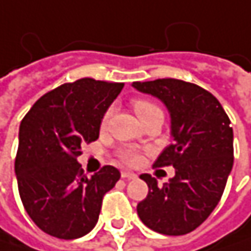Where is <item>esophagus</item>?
Instances as JSON below:
<instances>
[{
	"mask_svg": "<svg viewBox=\"0 0 251 251\" xmlns=\"http://www.w3.org/2000/svg\"><path fill=\"white\" fill-rule=\"evenodd\" d=\"M136 177L135 173H132V172H122V178L124 180H133Z\"/></svg>",
	"mask_w": 251,
	"mask_h": 251,
	"instance_id": "esophagus-1",
	"label": "esophagus"
}]
</instances>
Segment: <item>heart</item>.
Segmentation results:
<instances>
[{"label":"heart","mask_w":251,"mask_h":251,"mask_svg":"<svg viewBox=\"0 0 251 251\" xmlns=\"http://www.w3.org/2000/svg\"><path fill=\"white\" fill-rule=\"evenodd\" d=\"M132 106H133V110H135L136 115H141V113H144V112H147V110H150V109H155V107H157V106H154L151 101H147V100H142V99L133 100ZM109 116H110V112H107V113L104 115V118H103V125H106ZM121 158H122L125 163H127V164H136V163L139 161V154H138L136 151H133V150H125V151L121 152Z\"/></svg>","instance_id":"heart-1"}]
</instances>
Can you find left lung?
<instances>
[{
  "label": "left lung",
  "mask_w": 251,
  "mask_h": 251,
  "mask_svg": "<svg viewBox=\"0 0 251 251\" xmlns=\"http://www.w3.org/2000/svg\"><path fill=\"white\" fill-rule=\"evenodd\" d=\"M132 87L167 107L173 144L154 166L176 170L163 186L150 175L139 176L148 195L136 206L138 217L155 232L187 234L211 215L224 193L234 163L231 122L221 103L196 84L163 78Z\"/></svg>",
  "instance_id": "left-lung-1"
}]
</instances>
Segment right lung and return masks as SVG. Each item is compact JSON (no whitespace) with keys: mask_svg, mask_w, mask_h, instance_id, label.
Here are the masks:
<instances>
[{"mask_svg":"<svg viewBox=\"0 0 251 251\" xmlns=\"http://www.w3.org/2000/svg\"><path fill=\"white\" fill-rule=\"evenodd\" d=\"M122 82L81 78L42 96L20 124L14 170L33 223L64 240L88 234L99 221L103 196L121 173L104 166L91 177L76 158L81 145L99 138L104 113Z\"/></svg>","mask_w":251,"mask_h":251,"instance_id":"1","label":"right lung"}]
</instances>
